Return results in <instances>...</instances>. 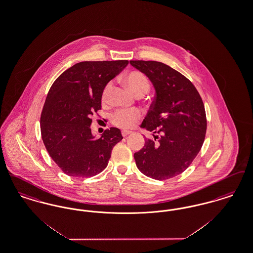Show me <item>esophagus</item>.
Returning <instances> with one entry per match:
<instances>
[{
	"label": "esophagus",
	"instance_id": "obj_1",
	"mask_svg": "<svg viewBox=\"0 0 253 253\" xmlns=\"http://www.w3.org/2000/svg\"><path fill=\"white\" fill-rule=\"evenodd\" d=\"M121 133H122V135H123V136H127L128 134L132 133V132H131V131H126V130H123V131L121 132Z\"/></svg>",
	"mask_w": 253,
	"mask_h": 253
}]
</instances>
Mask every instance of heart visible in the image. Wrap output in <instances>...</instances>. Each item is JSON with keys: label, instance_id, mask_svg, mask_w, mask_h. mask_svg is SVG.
<instances>
[{"label": "heart", "instance_id": "heart-1", "mask_svg": "<svg viewBox=\"0 0 253 253\" xmlns=\"http://www.w3.org/2000/svg\"><path fill=\"white\" fill-rule=\"evenodd\" d=\"M125 83L129 86V88L136 95L146 94L150 89V82L148 78L143 73L138 71H132L129 73L125 77ZM112 89V83H108L105 85L101 98L102 101H106L108 99L109 93ZM141 113L139 110H128L121 109L116 111L112 116V122L118 127L121 128H131L134 125L136 121L140 118Z\"/></svg>", "mask_w": 253, "mask_h": 253}]
</instances>
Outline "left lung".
<instances>
[{"mask_svg": "<svg viewBox=\"0 0 253 253\" xmlns=\"http://www.w3.org/2000/svg\"><path fill=\"white\" fill-rule=\"evenodd\" d=\"M145 74L156 97L141 128L153 132L133 157L138 169L153 179L165 180L182 173L197 156L205 140L204 103L194 85L167 64L155 60H130Z\"/></svg>", "mask_w": 253, "mask_h": 253, "instance_id": "8db88e82", "label": "left lung"}]
</instances>
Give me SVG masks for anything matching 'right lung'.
Segmentation results:
<instances>
[{"instance_id":"obj_1","label":"right lung","mask_w":253,"mask_h":253,"mask_svg":"<svg viewBox=\"0 0 253 253\" xmlns=\"http://www.w3.org/2000/svg\"><path fill=\"white\" fill-rule=\"evenodd\" d=\"M128 60L82 61L54 82L41 116V132L49 156L67 175L86 178L108 165L113 147L123 138L112 127L95 138L92 116L101 109L105 85L127 66Z\"/></svg>"}]
</instances>
